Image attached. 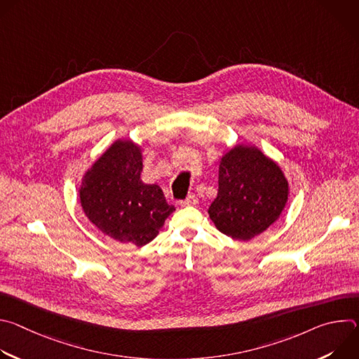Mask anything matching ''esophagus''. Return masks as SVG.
<instances>
[{
    "mask_svg": "<svg viewBox=\"0 0 359 359\" xmlns=\"http://www.w3.org/2000/svg\"><path fill=\"white\" fill-rule=\"evenodd\" d=\"M197 204V197L194 194H189L184 200L180 201V206H194Z\"/></svg>",
    "mask_w": 359,
    "mask_h": 359,
    "instance_id": "obj_1",
    "label": "esophagus"
}]
</instances>
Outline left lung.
Returning <instances> with one entry per match:
<instances>
[{
    "mask_svg": "<svg viewBox=\"0 0 359 359\" xmlns=\"http://www.w3.org/2000/svg\"><path fill=\"white\" fill-rule=\"evenodd\" d=\"M287 200L288 182L280 166L255 146L236 144L220 161L209 216L219 231L247 241L277 222Z\"/></svg>",
    "mask_w": 359,
    "mask_h": 359,
    "instance_id": "obj_1",
    "label": "left lung"
}]
</instances>
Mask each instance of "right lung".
Listing matches in <instances>:
<instances>
[{
  "label": "right lung",
  "instance_id": "add662e5",
  "mask_svg": "<svg viewBox=\"0 0 359 359\" xmlns=\"http://www.w3.org/2000/svg\"><path fill=\"white\" fill-rule=\"evenodd\" d=\"M142 149L119 139L86 170L79 187L86 217L111 238L142 247L159 234L176 210L158 184L140 179Z\"/></svg>",
  "mask_w": 359,
  "mask_h": 359
}]
</instances>
